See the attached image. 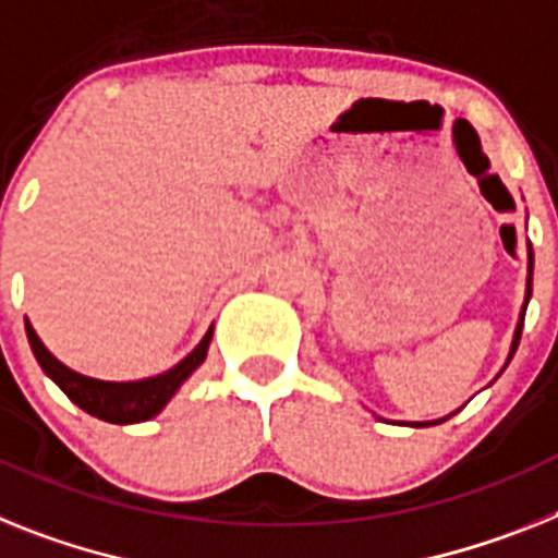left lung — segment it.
<instances>
[{
    "label": "left lung",
    "mask_w": 558,
    "mask_h": 558,
    "mask_svg": "<svg viewBox=\"0 0 558 558\" xmlns=\"http://www.w3.org/2000/svg\"><path fill=\"white\" fill-rule=\"evenodd\" d=\"M531 275H533V252H531ZM531 287H533V280L527 278V298H531ZM527 306V303H525ZM519 337H522V323H519V329H517V340H513V351H517L519 345ZM414 425H423V423H414Z\"/></svg>",
    "instance_id": "left-lung-1"
}]
</instances>
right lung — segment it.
I'll return each instance as SVG.
<instances>
[{"label":"right lung","mask_w":558,"mask_h":558,"mask_svg":"<svg viewBox=\"0 0 558 558\" xmlns=\"http://www.w3.org/2000/svg\"><path fill=\"white\" fill-rule=\"evenodd\" d=\"M27 340H31V349L39 360V366L45 368L50 380L62 388L70 400L76 402L78 409H84L87 414L105 420V423L128 425V423H144V420H153L158 411L170 402V397L175 395L178 386L190 377L195 368L204 363L209 349V337L213 329L207 331V337L201 340L198 349L192 351L190 357H184L175 368H170L167 374H158V377H149V380L138 383H105L93 380V377H84L76 374L73 368L62 366L59 360L45 349V343L39 340V335L33 331L31 323L25 320Z\"/></svg>","instance_id":"obj_1"}]
</instances>
